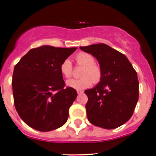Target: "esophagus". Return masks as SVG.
<instances>
[{"instance_id": "obj_1", "label": "esophagus", "mask_w": 156, "mask_h": 156, "mask_svg": "<svg viewBox=\"0 0 156 156\" xmlns=\"http://www.w3.org/2000/svg\"><path fill=\"white\" fill-rule=\"evenodd\" d=\"M77 93H78V94H81L84 93V91L83 90H77Z\"/></svg>"}]
</instances>
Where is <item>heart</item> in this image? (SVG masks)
<instances>
[{
    "instance_id": "1",
    "label": "heart",
    "mask_w": 156,
    "mask_h": 156,
    "mask_svg": "<svg viewBox=\"0 0 156 156\" xmlns=\"http://www.w3.org/2000/svg\"><path fill=\"white\" fill-rule=\"evenodd\" d=\"M77 65L84 67L81 72V77L78 79H69L66 81L69 87L75 90H84L92 85V83L97 84L102 77L101 69L95 64V59L87 53L81 52L75 57ZM60 72L65 78H70L73 73V67L69 59H66L61 63Z\"/></svg>"
}]
</instances>
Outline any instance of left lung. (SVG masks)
I'll return each mask as SVG.
<instances>
[{
    "mask_svg": "<svg viewBox=\"0 0 156 156\" xmlns=\"http://www.w3.org/2000/svg\"><path fill=\"white\" fill-rule=\"evenodd\" d=\"M98 60L100 83L84 91L88 121L105 129L117 128L131 118L139 98L137 74L123 53L105 44L80 47Z\"/></svg>",
    "mask_w": 156,
    "mask_h": 156,
    "instance_id": "obj_1",
    "label": "left lung"
}]
</instances>
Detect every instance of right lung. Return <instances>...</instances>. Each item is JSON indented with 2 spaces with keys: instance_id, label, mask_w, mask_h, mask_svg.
<instances>
[{
  "instance_id": "add662e5",
  "label": "right lung",
  "mask_w": 156,
  "mask_h": 156,
  "mask_svg": "<svg viewBox=\"0 0 156 156\" xmlns=\"http://www.w3.org/2000/svg\"><path fill=\"white\" fill-rule=\"evenodd\" d=\"M75 50L47 45L33 48L14 67V105L31 128L50 131L67 122L69 109L78 94L74 88L65 87L59 67Z\"/></svg>"
}]
</instances>
